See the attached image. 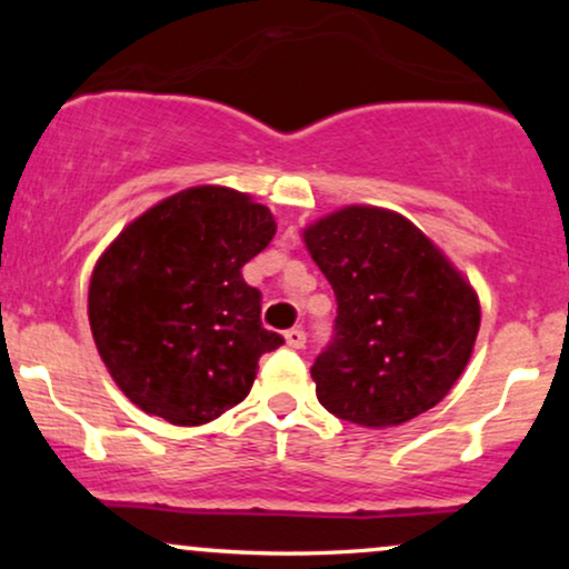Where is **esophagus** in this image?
<instances>
[{"label":"esophagus","mask_w":569,"mask_h":569,"mask_svg":"<svg viewBox=\"0 0 569 569\" xmlns=\"http://www.w3.org/2000/svg\"><path fill=\"white\" fill-rule=\"evenodd\" d=\"M305 342H307V337H305L302 329H289V331H286V345H289V348L302 350Z\"/></svg>","instance_id":"esophagus-1"}]
</instances>
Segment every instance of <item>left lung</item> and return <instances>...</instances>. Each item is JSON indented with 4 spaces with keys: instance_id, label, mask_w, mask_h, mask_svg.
Wrapping results in <instances>:
<instances>
[{
    "instance_id": "1",
    "label": "left lung",
    "mask_w": 569,
    "mask_h": 569,
    "mask_svg": "<svg viewBox=\"0 0 569 569\" xmlns=\"http://www.w3.org/2000/svg\"><path fill=\"white\" fill-rule=\"evenodd\" d=\"M337 297L335 342L312 363L339 420L393 428L433 409L466 371L481 326L473 286L401 213L345 206L302 232Z\"/></svg>"
}]
</instances>
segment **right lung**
Here are the masks:
<instances>
[{"label":"right lung","instance_id":"right-lung-1","mask_svg":"<svg viewBox=\"0 0 569 569\" xmlns=\"http://www.w3.org/2000/svg\"><path fill=\"white\" fill-rule=\"evenodd\" d=\"M270 208L230 187H189L133 219L90 276L88 318L117 388L171 426H206L251 390L283 345L262 326L243 264L270 246Z\"/></svg>","mask_w":569,"mask_h":569}]
</instances>
